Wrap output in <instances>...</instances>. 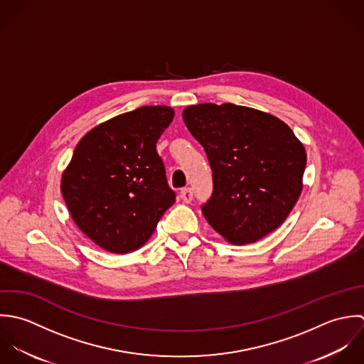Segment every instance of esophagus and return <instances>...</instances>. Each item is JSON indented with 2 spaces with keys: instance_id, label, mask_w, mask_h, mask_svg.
Returning <instances> with one entry per match:
<instances>
[{
  "instance_id": "obj_1",
  "label": "esophagus",
  "mask_w": 364,
  "mask_h": 364,
  "mask_svg": "<svg viewBox=\"0 0 364 364\" xmlns=\"http://www.w3.org/2000/svg\"><path fill=\"white\" fill-rule=\"evenodd\" d=\"M181 200L186 203V204H190L193 201V190L191 188H183L181 193Z\"/></svg>"
}]
</instances>
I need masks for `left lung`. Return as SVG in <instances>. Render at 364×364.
Segmentation results:
<instances>
[{
    "mask_svg": "<svg viewBox=\"0 0 364 364\" xmlns=\"http://www.w3.org/2000/svg\"><path fill=\"white\" fill-rule=\"evenodd\" d=\"M183 119L213 170V196L201 207L208 223L235 245L257 242L277 229L298 201L306 164L290 127L229 102L190 105Z\"/></svg>",
    "mask_w": 364,
    "mask_h": 364,
    "instance_id": "8db88e82",
    "label": "left lung"
}]
</instances>
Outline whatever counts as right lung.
Instances as JSON below:
<instances>
[{
    "mask_svg": "<svg viewBox=\"0 0 364 364\" xmlns=\"http://www.w3.org/2000/svg\"><path fill=\"white\" fill-rule=\"evenodd\" d=\"M173 117L166 105L141 107L100 124L75 146L60 188L75 225L100 247L139 249L174 204L156 150Z\"/></svg>",
    "mask_w": 364,
    "mask_h": 364,
    "instance_id": "right-lung-1",
    "label": "right lung"
}]
</instances>
